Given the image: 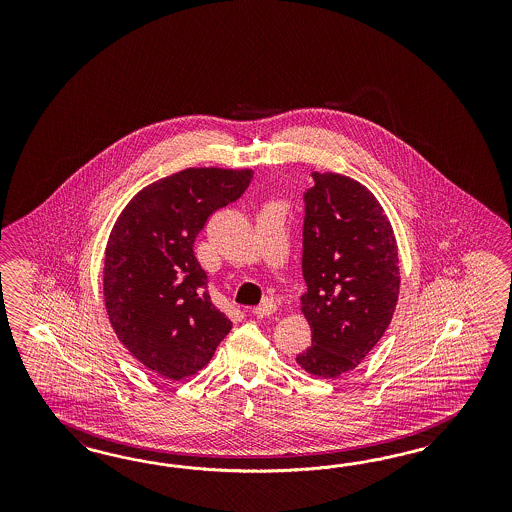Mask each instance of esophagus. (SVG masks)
<instances>
[{
	"label": "esophagus",
	"instance_id": "obj_1",
	"mask_svg": "<svg viewBox=\"0 0 512 512\" xmlns=\"http://www.w3.org/2000/svg\"><path fill=\"white\" fill-rule=\"evenodd\" d=\"M251 313L257 317V319H264V317H270L272 313H276V304L272 300H264L263 304L259 308H253Z\"/></svg>",
	"mask_w": 512,
	"mask_h": 512
}]
</instances>
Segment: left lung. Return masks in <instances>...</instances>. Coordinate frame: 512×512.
<instances>
[{"label": "left lung", "mask_w": 512, "mask_h": 512, "mask_svg": "<svg viewBox=\"0 0 512 512\" xmlns=\"http://www.w3.org/2000/svg\"><path fill=\"white\" fill-rule=\"evenodd\" d=\"M306 193L300 311L311 345L296 364L336 379L355 370L383 338L400 295L398 244L381 202L357 180L313 172Z\"/></svg>", "instance_id": "8db88e82"}]
</instances>
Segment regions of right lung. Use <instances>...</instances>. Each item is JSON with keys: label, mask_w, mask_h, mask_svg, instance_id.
<instances>
[{"label": "right lung", "mask_w": 512, "mask_h": 512, "mask_svg": "<svg viewBox=\"0 0 512 512\" xmlns=\"http://www.w3.org/2000/svg\"><path fill=\"white\" fill-rule=\"evenodd\" d=\"M251 178V169L174 172L142 187L114 221L103 302L118 340L150 372L171 381L201 372L233 328L210 300L193 244Z\"/></svg>", "instance_id": "obj_1"}]
</instances>
